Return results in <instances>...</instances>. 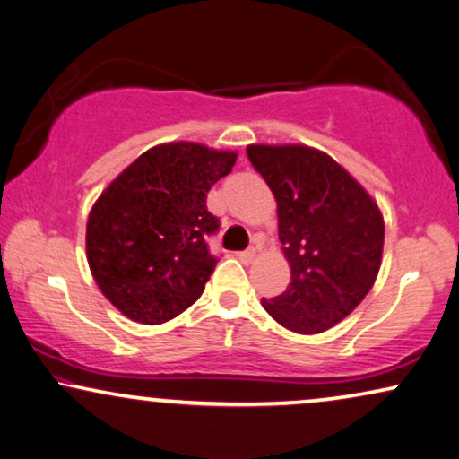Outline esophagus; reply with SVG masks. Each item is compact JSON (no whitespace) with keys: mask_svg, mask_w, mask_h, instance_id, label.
Listing matches in <instances>:
<instances>
[{"mask_svg":"<svg viewBox=\"0 0 459 459\" xmlns=\"http://www.w3.org/2000/svg\"><path fill=\"white\" fill-rule=\"evenodd\" d=\"M237 258H239L241 262H252L255 258V249L249 247V249H246V252H239L237 254Z\"/></svg>","mask_w":459,"mask_h":459,"instance_id":"esophagus-1","label":"esophagus"}]
</instances>
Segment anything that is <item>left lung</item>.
I'll list each match as a JSON object with an SVG mask.
<instances>
[{"instance_id":"left-lung-1","label":"left lung","mask_w":459,"mask_h":459,"mask_svg":"<svg viewBox=\"0 0 459 459\" xmlns=\"http://www.w3.org/2000/svg\"><path fill=\"white\" fill-rule=\"evenodd\" d=\"M247 157L277 199L279 241L291 271L290 287L262 298V307L290 332H325L376 283L384 247L380 207L327 152L249 144Z\"/></svg>"}]
</instances>
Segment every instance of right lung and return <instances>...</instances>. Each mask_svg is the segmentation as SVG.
I'll list each match as a JSON object with an SVG mask.
<instances>
[{"label":"right lung","instance_id":"add662e5","mask_svg":"<svg viewBox=\"0 0 459 459\" xmlns=\"http://www.w3.org/2000/svg\"><path fill=\"white\" fill-rule=\"evenodd\" d=\"M237 152L197 143L157 144L130 163L91 207L85 252L96 285L127 319L159 325L199 300L218 258L220 220L207 191Z\"/></svg>","mask_w":459,"mask_h":459}]
</instances>
